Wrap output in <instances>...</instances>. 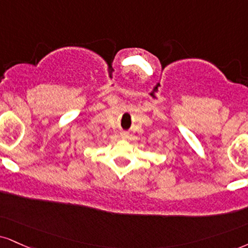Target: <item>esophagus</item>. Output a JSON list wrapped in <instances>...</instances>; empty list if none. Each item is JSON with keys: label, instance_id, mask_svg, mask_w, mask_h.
I'll return each mask as SVG.
<instances>
[{"label": "esophagus", "instance_id": "34e87169", "mask_svg": "<svg viewBox=\"0 0 248 248\" xmlns=\"http://www.w3.org/2000/svg\"><path fill=\"white\" fill-rule=\"evenodd\" d=\"M121 139L122 140H127L128 139V134L127 133H121Z\"/></svg>", "mask_w": 248, "mask_h": 248}]
</instances>
